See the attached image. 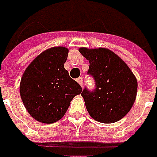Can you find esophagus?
Returning <instances> with one entry per match:
<instances>
[{"label":"esophagus","mask_w":157,"mask_h":157,"mask_svg":"<svg viewBox=\"0 0 157 157\" xmlns=\"http://www.w3.org/2000/svg\"><path fill=\"white\" fill-rule=\"evenodd\" d=\"M77 81H78V83L81 86H83V78L80 77V78H78V79H77Z\"/></svg>","instance_id":"obj_1"}]
</instances>
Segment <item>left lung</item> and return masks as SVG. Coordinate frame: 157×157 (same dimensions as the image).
Returning <instances> with one entry per match:
<instances>
[{
    "instance_id": "obj_1",
    "label": "left lung",
    "mask_w": 157,
    "mask_h": 157,
    "mask_svg": "<svg viewBox=\"0 0 157 157\" xmlns=\"http://www.w3.org/2000/svg\"><path fill=\"white\" fill-rule=\"evenodd\" d=\"M79 52L89 60L87 74L95 87L83 89L86 109L96 121L111 124L130 111L137 94V79L127 64L115 53L106 49L81 48Z\"/></svg>"
}]
</instances>
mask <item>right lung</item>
Returning a JSON list of instances; mask_svg holds the SVG:
<instances>
[{"label":"right lung","mask_w":157,"mask_h":157,"mask_svg":"<svg viewBox=\"0 0 157 157\" xmlns=\"http://www.w3.org/2000/svg\"><path fill=\"white\" fill-rule=\"evenodd\" d=\"M68 52L63 47L48 49L23 74L20 95L29 114L37 121L52 124L61 119L73 97L82 91L63 66Z\"/></svg>","instance_id":"obj_1"}]
</instances>
